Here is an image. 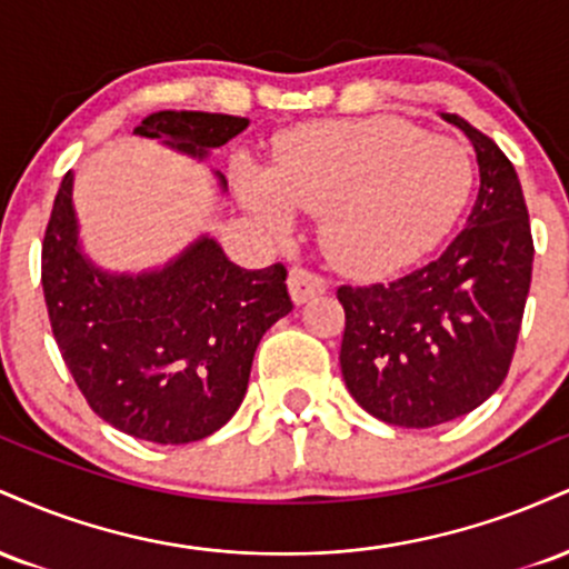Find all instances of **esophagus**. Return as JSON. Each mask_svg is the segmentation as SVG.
<instances>
[{
  "label": "esophagus",
  "mask_w": 569,
  "mask_h": 569,
  "mask_svg": "<svg viewBox=\"0 0 569 569\" xmlns=\"http://www.w3.org/2000/svg\"><path fill=\"white\" fill-rule=\"evenodd\" d=\"M326 291V280L318 272L307 270V267H293L289 272V293L297 305L307 302V299L318 297Z\"/></svg>",
  "instance_id": "34e87169"
}]
</instances>
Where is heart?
Instances as JSON below:
<instances>
[{
  "mask_svg": "<svg viewBox=\"0 0 569 569\" xmlns=\"http://www.w3.org/2000/svg\"><path fill=\"white\" fill-rule=\"evenodd\" d=\"M466 147L403 117L321 122L276 149L270 171L243 168L246 206L270 224L293 208L323 213L321 240L342 270L380 278L426 257L471 198Z\"/></svg>",
  "mask_w": 569,
  "mask_h": 569,
  "instance_id": "1",
  "label": "heart"
}]
</instances>
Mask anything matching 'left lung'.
<instances>
[{
	"mask_svg": "<svg viewBox=\"0 0 569 569\" xmlns=\"http://www.w3.org/2000/svg\"><path fill=\"white\" fill-rule=\"evenodd\" d=\"M479 162L466 227L439 259L390 283L339 286V363L350 396L388 426L433 428L506 380L532 280V232L511 160L457 114Z\"/></svg>",
	"mask_w": 569,
	"mask_h": 569,
	"instance_id": "8db88e82",
	"label": "left lung"
}]
</instances>
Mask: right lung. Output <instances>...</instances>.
I'll return each instance as SVG.
<instances>
[{"mask_svg": "<svg viewBox=\"0 0 569 569\" xmlns=\"http://www.w3.org/2000/svg\"><path fill=\"white\" fill-rule=\"evenodd\" d=\"M246 126L232 114L154 112L133 133L202 158ZM71 181L69 171L44 230L42 289L77 388L133 439H206L243 401L259 339L291 312L286 267L243 270L202 238L158 272L109 276L77 246Z\"/></svg>", "mask_w": 569, "mask_h": 569, "instance_id": "add662e5", "label": "right lung"}]
</instances>
